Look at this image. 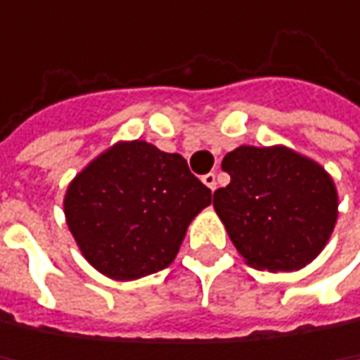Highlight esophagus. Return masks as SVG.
<instances>
[{"label": "esophagus", "mask_w": 360, "mask_h": 360, "mask_svg": "<svg viewBox=\"0 0 360 360\" xmlns=\"http://www.w3.org/2000/svg\"><path fill=\"white\" fill-rule=\"evenodd\" d=\"M201 180H203V184H205V186H207L210 191H216V188H218V182H216V174H214V172L205 174V176H203Z\"/></svg>", "instance_id": "34e87169"}]
</instances>
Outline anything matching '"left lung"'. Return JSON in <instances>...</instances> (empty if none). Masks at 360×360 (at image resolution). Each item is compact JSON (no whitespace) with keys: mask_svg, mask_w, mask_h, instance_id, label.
<instances>
[{"mask_svg":"<svg viewBox=\"0 0 360 360\" xmlns=\"http://www.w3.org/2000/svg\"><path fill=\"white\" fill-rule=\"evenodd\" d=\"M222 169L231 184L214 193V210L250 266L291 272L323 252L338 220V191L316 161L287 146H239Z\"/></svg>","mask_w":360,"mask_h":360,"instance_id":"left-lung-1","label":"left lung"}]
</instances>
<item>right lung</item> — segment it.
I'll use <instances>...</instances> for the list:
<instances>
[{
  "label": "right lung",
  "instance_id": "1",
  "mask_svg": "<svg viewBox=\"0 0 360 360\" xmlns=\"http://www.w3.org/2000/svg\"><path fill=\"white\" fill-rule=\"evenodd\" d=\"M212 191L178 153L144 140L117 142L84 167L67 188L65 216L94 269L134 281L167 269Z\"/></svg>",
  "mask_w": 360,
  "mask_h": 360
}]
</instances>
